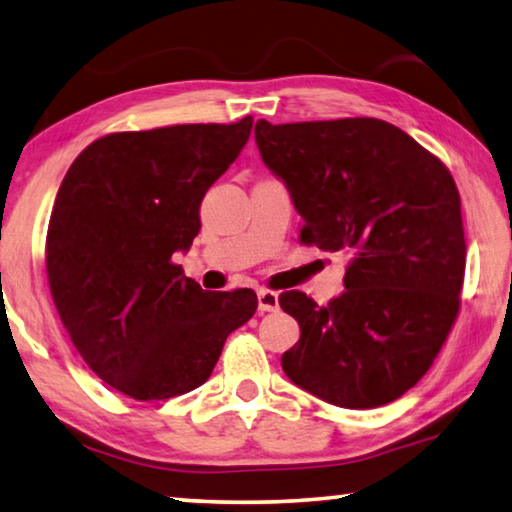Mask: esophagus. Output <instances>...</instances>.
Instances as JSON below:
<instances>
[{
	"mask_svg": "<svg viewBox=\"0 0 512 512\" xmlns=\"http://www.w3.org/2000/svg\"><path fill=\"white\" fill-rule=\"evenodd\" d=\"M256 295H258V311H261V313H270V311H276V308H279V295H276V292L261 288L256 292Z\"/></svg>",
	"mask_w": 512,
	"mask_h": 512,
	"instance_id": "1",
	"label": "esophagus"
}]
</instances>
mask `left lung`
Here are the masks:
<instances>
[{"mask_svg":"<svg viewBox=\"0 0 512 512\" xmlns=\"http://www.w3.org/2000/svg\"><path fill=\"white\" fill-rule=\"evenodd\" d=\"M254 133L304 217L299 240L351 256L345 292L326 306L299 290L279 297L301 329L283 372L333 406L390 404L429 372L460 311L467 247L454 177L376 117L258 120Z\"/></svg>","mask_w":512,"mask_h":512,"instance_id":"obj_1","label":"left lung"}]
</instances>
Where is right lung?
I'll list each match as a JSON object with an SVG mask.
<instances>
[{
	"label": "right lung",
	"instance_id": "obj_1",
	"mask_svg": "<svg viewBox=\"0 0 512 512\" xmlns=\"http://www.w3.org/2000/svg\"><path fill=\"white\" fill-rule=\"evenodd\" d=\"M254 117L108 133L74 158L49 217L47 279L72 345L99 379L138 401L211 376L251 320L249 288L206 292L172 261L201 229L206 190L249 140Z\"/></svg>",
	"mask_w": 512,
	"mask_h": 512
}]
</instances>
